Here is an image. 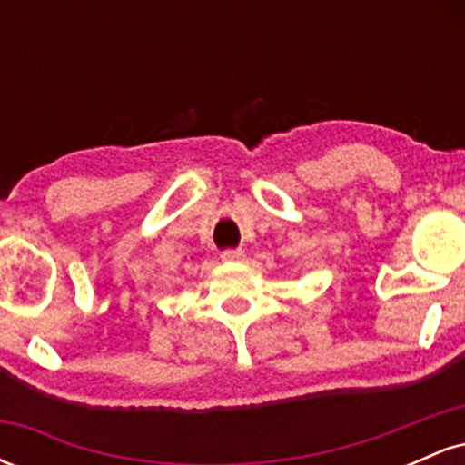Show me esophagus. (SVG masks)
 <instances>
[{
  "instance_id": "esophagus-1",
  "label": "esophagus",
  "mask_w": 465,
  "mask_h": 465,
  "mask_svg": "<svg viewBox=\"0 0 465 465\" xmlns=\"http://www.w3.org/2000/svg\"><path fill=\"white\" fill-rule=\"evenodd\" d=\"M221 258L225 260V262H240V260H244V251L242 249H225L221 253Z\"/></svg>"
}]
</instances>
